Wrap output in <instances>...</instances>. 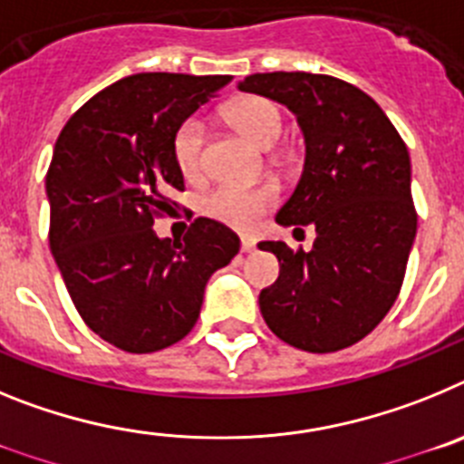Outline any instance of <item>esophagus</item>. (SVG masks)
Masks as SVG:
<instances>
[{"mask_svg": "<svg viewBox=\"0 0 464 464\" xmlns=\"http://www.w3.org/2000/svg\"><path fill=\"white\" fill-rule=\"evenodd\" d=\"M253 251H256V241L244 237V239H241V253H253Z\"/></svg>", "mask_w": 464, "mask_h": 464, "instance_id": "obj_1", "label": "esophagus"}]
</instances>
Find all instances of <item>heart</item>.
Masks as SVG:
<instances>
[{"mask_svg": "<svg viewBox=\"0 0 464 464\" xmlns=\"http://www.w3.org/2000/svg\"><path fill=\"white\" fill-rule=\"evenodd\" d=\"M227 121L239 130L244 137L267 149L278 139L283 130V116L274 102L265 97H244L227 109ZM204 150V122L197 116L186 118L176 127L171 139V153L176 167L183 176L192 179L202 169ZM276 202V190L272 186H237V183H220L208 190L199 202L204 216L229 225L237 229H251L257 220Z\"/></svg>", "mask_w": 464, "mask_h": 464, "instance_id": "heart-1", "label": "heart"}]
</instances>
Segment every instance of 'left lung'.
Masks as SVG:
<instances>
[{
	"label": "left lung",
	"instance_id": "left-lung-1",
	"mask_svg": "<svg viewBox=\"0 0 464 464\" xmlns=\"http://www.w3.org/2000/svg\"><path fill=\"white\" fill-rule=\"evenodd\" d=\"M239 90L288 106L304 132V169L276 213L283 227H315L314 248L262 241L278 257L260 293L269 330L309 353L367 337L400 295L416 239L411 160L370 94L325 73H253Z\"/></svg>",
	"mask_w": 464,
	"mask_h": 464
}]
</instances>
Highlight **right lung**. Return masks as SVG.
Here are the masks:
<instances>
[{
  "mask_svg": "<svg viewBox=\"0 0 464 464\" xmlns=\"http://www.w3.org/2000/svg\"><path fill=\"white\" fill-rule=\"evenodd\" d=\"M232 76L134 73L67 121L46 174L51 253L85 325L127 353H153L195 327L204 288L239 253L223 223L197 218L183 241L160 239L183 174L176 127Z\"/></svg>",
  "mask_w": 464,
  "mask_h": 464,
  "instance_id": "obj_1",
  "label": "right lung"
}]
</instances>
